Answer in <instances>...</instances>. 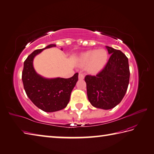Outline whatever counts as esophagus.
<instances>
[{
  "label": "esophagus",
  "instance_id": "34e87169",
  "mask_svg": "<svg viewBox=\"0 0 154 154\" xmlns=\"http://www.w3.org/2000/svg\"><path fill=\"white\" fill-rule=\"evenodd\" d=\"M78 78L80 79V80H84V74H82V73H80V74H79Z\"/></svg>",
  "mask_w": 154,
  "mask_h": 154
}]
</instances>
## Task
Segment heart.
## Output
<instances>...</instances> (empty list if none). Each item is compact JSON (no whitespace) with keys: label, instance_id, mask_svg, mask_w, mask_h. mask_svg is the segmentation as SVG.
Returning <instances> with one entry per match:
<instances>
[{"label":"heart","instance_id":"obj_1","mask_svg":"<svg viewBox=\"0 0 154 154\" xmlns=\"http://www.w3.org/2000/svg\"><path fill=\"white\" fill-rule=\"evenodd\" d=\"M108 52L104 49H94L83 53L80 56V65L86 66L88 72L92 74L101 70L106 65Z\"/></svg>","mask_w":154,"mask_h":154}]
</instances>
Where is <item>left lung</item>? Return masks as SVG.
<instances>
[{"label": "left lung", "mask_w": 154, "mask_h": 154, "mask_svg": "<svg viewBox=\"0 0 154 154\" xmlns=\"http://www.w3.org/2000/svg\"><path fill=\"white\" fill-rule=\"evenodd\" d=\"M106 48L111 56L104 68L96 76L85 77L89 101L93 106L102 109H112L122 101L130 76L126 55L119 50Z\"/></svg>", "instance_id": "obj_1"}]
</instances>
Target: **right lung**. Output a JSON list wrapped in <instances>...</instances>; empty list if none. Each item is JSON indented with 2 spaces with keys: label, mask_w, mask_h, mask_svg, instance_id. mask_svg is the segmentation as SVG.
Instances as JSON below:
<instances>
[{
  "label": "right lung",
  "mask_w": 154,
  "mask_h": 154,
  "mask_svg": "<svg viewBox=\"0 0 154 154\" xmlns=\"http://www.w3.org/2000/svg\"><path fill=\"white\" fill-rule=\"evenodd\" d=\"M56 47L49 45L43 49H37L29 55L24 62L22 80L28 97L40 109L54 112L67 106L73 88L78 80L76 72L70 78L46 79L37 74L33 67L34 57L45 48Z\"/></svg>",
  "instance_id": "obj_1"
}]
</instances>
